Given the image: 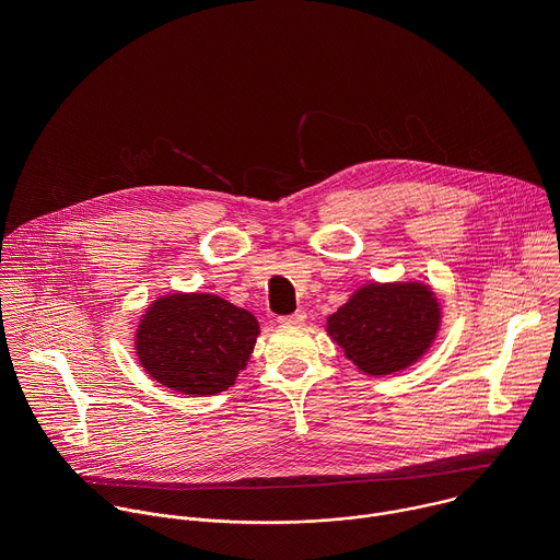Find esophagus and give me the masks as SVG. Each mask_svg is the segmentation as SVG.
Here are the masks:
<instances>
[{
	"mask_svg": "<svg viewBox=\"0 0 560 560\" xmlns=\"http://www.w3.org/2000/svg\"><path fill=\"white\" fill-rule=\"evenodd\" d=\"M305 318H307V314H305L303 310H296V312L290 314V316H281L279 322H281V324H288V326H301V324H305Z\"/></svg>",
	"mask_w": 560,
	"mask_h": 560,
	"instance_id": "34e87169",
	"label": "esophagus"
}]
</instances>
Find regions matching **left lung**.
Masks as SVG:
<instances>
[{"instance_id":"1","label":"left lung","mask_w":560,"mask_h":560,"mask_svg":"<svg viewBox=\"0 0 560 560\" xmlns=\"http://www.w3.org/2000/svg\"><path fill=\"white\" fill-rule=\"evenodd\" d=\"M441 322V301L425 281H370L328 316L326 332L363 374L389 376L428 354Z\"/></svg>"}]
</instances>
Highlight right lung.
I'll return each instance as SVG.
<instances>
[{
	"mask_svg": "<svg viewBox=\"0 0 560 560\" xmlns=\"http://www.w3.org/2000/svg\"><path fill=\"white\" fill-rule=\"evenodd\" d=\"M257 316L210 292L156 296L139 318L135 354L159 385L210 396L234 385L259 337Z\"/></svg>",
	"mask_w": 560,
	"mask_h": 560,
	"instance_id": "right-lung-1",
	"label": "right lung"
}]
</instances>
